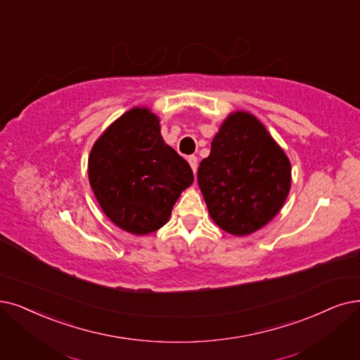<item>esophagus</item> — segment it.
Listing matches in <instances>:
<instances>
[{
  "label": "esophagus",
  "mask_w": 360,
  "mask_h": 360,
  "mask_svg": "<svg viewBox=\"0 0 360 360\" xmlns=\"http://www.w3.org/2000/svg\"><path fill=\"white\" fill-rule=\"evenodd\" d=\"M188 161H189V164H191L193 172L196 174V169H198V158H196L195 155H191V156L188 158Z\"/></svg>",
  "instance_id": "obj_1"
}]
</instances>
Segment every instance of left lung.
<instances>
[{
  "label": "left lung",
  "mask_w": 360,
  "mask_h": 360,
  "mask_svg": "<svg viewBox=\"0 0 360 360\" xmlns=\"http://www.w3.org/2000/svg\"><path fill=\"white\" fill-rule=\"evenodd\" d=\"M211 219L243 236L269 223L291 186V165L264 125L247 112L232 113L198 169Z\"/></svg>",
  "instance_id": "left-lung-1"
}]
</instances>
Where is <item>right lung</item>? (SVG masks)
Wrapping results in <instances>:
<instances>
[{
	"label": "right lung",
	"instance_id": "1",
	"mask_svg": "<svg viewBox=\"0 0 360 360\" xmlns=\"http://www.w3.org/2000/svg\"><path fill=\"white\" fill-rule=\"evenodd\" d=\"M89 177L100 207L115 224L148 235L167 223L177 198L192 184L193 171L165 145L155 115L136 108L96 141Z\"/></svg>",
	"mask_w": 360,
	"mask_h": 360
}]
</instances>
